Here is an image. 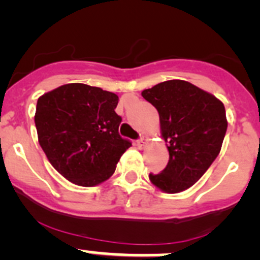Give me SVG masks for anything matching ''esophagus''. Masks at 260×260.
I'll use <instances>...</instances> for the list:
<instances>
[{
  "label": "esophagus",
  "instance_id": "obj_1",
  "mask_svg": "<svg viewBox=\"0 0 260 260\" xmlns=\"http://www.w3.org/2000/svg\"><path fill=\"white\" fill-rule=\"evenodd\" d=\"M136 144H138L139 148H143V146L146 144V139L144 138V136H140V138L138 139V141H136Z\"/></svg>",
  "mask_w": 260,
  "mask_h": 260
}]
</instances>
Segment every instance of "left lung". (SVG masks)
Returning a JSON list of instances; mask_svg holds the SVG:
<instances>
[{"instance_id": "left-lung-1", "label": "left lung", "mask_w": 260, "mask_h": 260, "mask_svg": "<svg viewBox=\"0 0 260 260\" xmlns=\"http://www.w3.org/2000/svg\"><path fill=\"white\" fill-rule=\"evenodd\" d=\"M141 96L159 114L169 160L151 183L167 193H178L196 183L221 150L228 121L222 102L194 84L179 79L144 89Z\"/></svg>"}]
</instances>
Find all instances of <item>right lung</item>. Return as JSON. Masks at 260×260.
Here are the masks:
<instances>
[{
    "label": "right lung",
    "mask_w": 260,
    "mask_h": 260,
    "mask_svg": "<svg viewBox=\"0 0 260 260\" xmlns=\"http://www.w3.org/2000/svg\"><path fill=\"white\" fill-rule=\"evenodd\" d=\"M119 97L99 87L69 83L43 94L37 104L39 144L51 166L72 183L92 187L114 174L131 146L119 134Z\"/></svg>",
    "instance_id": "1"
}]
</instances>
